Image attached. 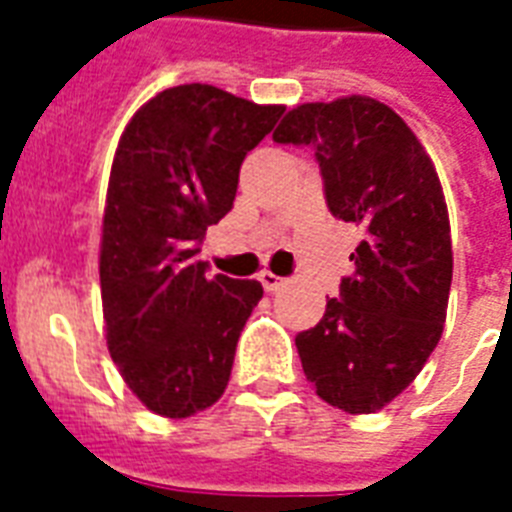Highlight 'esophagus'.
<instances>
[{
	"label": "esophagus",
	"mask_w": 512,
	"mask_h": 512,
	"mask_svg": "<svg viewBox=\"0 0 512 512\" xmlns=\"http://www.w3.org/2000/svg\"><path fill=\"white\" fill-rule=\"evenodd\" d=\"M257 279H260V284L265 287V292H276V289L287 284V279H281V276H276L273 271H260V276H257Z\"/></svg>",
	"instance_id": "1"
}]
</instances>
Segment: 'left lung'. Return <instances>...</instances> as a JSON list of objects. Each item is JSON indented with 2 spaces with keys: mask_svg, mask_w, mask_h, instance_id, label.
I'll return each mask as SVG.
<instances>
[{
  "mask_svg": "<svg viewBox=\"0 0 512 512\" xmlns=\"http://www.w3.org/2000/svg\"><path fill=\"white\" fill-rule=\"evenodd\" d=\"M273 140L313 146L329 212L364 233L356 273L295 337L303 372L342 412H380L444 332L454 260L438 172L404 119L366 95L292 108Z\"/></svg>",
  "mask_w": 512,
  "mask_h": 512,
  "instance_id": "left-lung-1",
  "label": "left lung"
}]
</instances>
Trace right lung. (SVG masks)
<instances>
[{"label": "right lung", "instance_id": "add662e5", "mask_svg": "<svg viewBox=\"0 0 512 512\" xmlns=\"http://www.w3.org/2000/svg\"><path fill=\"white\" fill-rule=\"evenodd\" d=\"M284 106L212 84H180L140 106L108 177L100 236L106 345L127 388L154 414L185 420L223 396L260 281L207 279L209 225L236 199L247 151Z\"/></svg>", "mask_w": 512, "mask_h": 512}]
</instances>
